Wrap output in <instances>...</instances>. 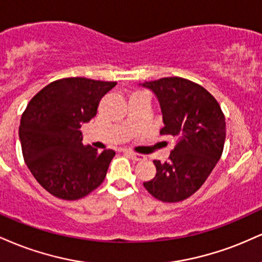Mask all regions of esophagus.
I'll return each instance as SVG.
<instances>
[{"label": "esophagus", "instance_id": "34e87169", "mask_svg": "<svg viewBox=\"0 0 262 262\" xmlns=\"http://www.w3.org/2000/svg\"><path fill=\"white\" fill-rule=\"evenodd\" d=\"M125 154L130 156L132 159L134 160V161H144V160H145V156L144 155H139V154L132 152V151H125Z\"/></svg>", "mask_w": 262, "mask_h": 262}]
</instances>
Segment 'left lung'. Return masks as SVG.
Here are the masks:
<instances>
[{
    "mask_svg": "<svg viewBox=\"0 0 262 262\" xmlns=\"http://www.w3.org/2000/svg\"><path fill=\"white\" fill-rule=\"evenodd\" d=\"M139 85L159 100L163 122L160 134L178 138L168 161H154L156 176L144 187L163 203L182 201L204 184L221 159L225 116L215 97L190 80L168 77Z\"/></svg>",
    "mask_w": 262,
    "mask_h": 262,
    "instance_id": "left-lung-1",
    "label": "left lung"
}]
</instances>
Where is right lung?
Wrapping results in <instances>:
<instances>
[{"label":"right lung","instance_id":"right-lung-1","mask_svg":"<svg viewBox=\"0 0 262 262\" xmlns=\"http://www.w3.org/2000/svg\"><path fill=\"white\" fill-rule=\"evenodd\" d=\"M116 85L64 78L46 85L28 103L19 125L24 161L53 196L80 199L105 179L116 152H97L90 145L85 146L79 129L95 117L100 100Z\"/></svg>","mask_w":262,"mask_h":262}]
</instances>
